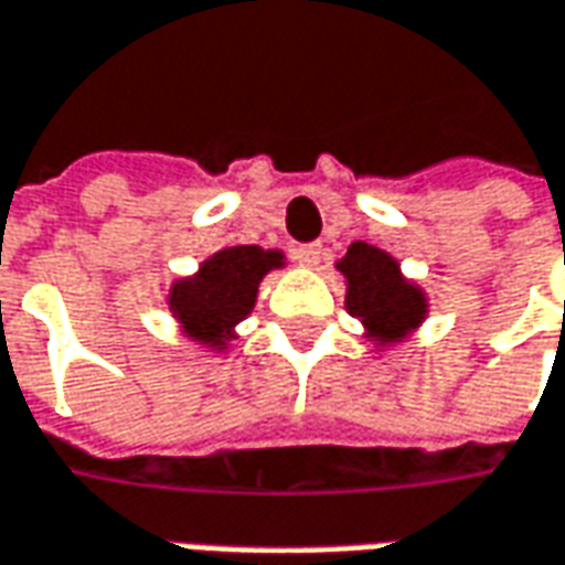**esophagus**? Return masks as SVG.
<instances>
[{
	"label": "esophagus",
	"mask_w": 565,
	"mask_h": 565,
	"mask_svg": "<svg viewBox=\"0 0 565 565\" xmlns=\"http://www.w3.org/2000/svg\"><path fill=\"white\" fill-rule=\"evenodd\" d=\"M295 257H298L301 267H317L320 257H323V245H298V248H295Z\"/></svg>",
	"instance_id": "esophagus-1"
}]
</instances>
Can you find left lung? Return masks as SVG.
<instances>
[{
    "label": "left lung",
    "mask_w": 565,
    "mask_h": 565,
    "mask_svg": "<svg viewBox=\"0 0 565 565\" xmlns=\"http://www.w3.org/2000/svg\"><path fill=\"white\" fill-rule=\"evenodd\" d=\"M344 276V310L363 323V335L376 348H392L423 327L429 298L401 274L388 252L366 242H351L348 255L335 260Z\"/></svg>",
    "instance_id": "1"
}]
</instances>
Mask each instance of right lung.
<instances>
[{"label": "right lung", "mask_w": 565, "mask_h": 565, "mask_svg": "<svg viewBox=\"0 0 565 565\" xmlns=\"http://www.w3.org/2000/svg\"><path fill=\"white\" fill-rule=\"evenodd\" d=\"M279 267H286L279 248L226 245L202 260L195 274L170 286L168 308L185 339L211 351H226L238 323L255 310L260 279Z\"/></svg>", "instance_id": "add662e5"}]
</instances>
